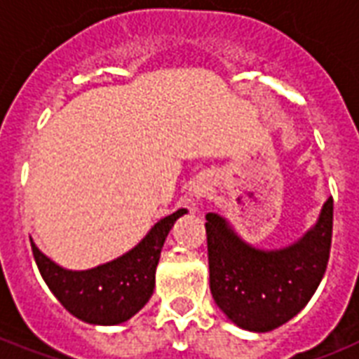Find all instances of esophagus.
Instances as JSON below:
<instances>
[{
  "mask_svg": "<svg viewBox=\"0 0 359 359\" xmlns=\"http://www.w3.org/2000/svg\"><path fill=\"white\" fill-rule=\"evenodd\" d=\"M203 194H205V190H199V191H197V197H201Z\"/></svg>",
  "mask_w": 359,
  "mask_h": 359,
  "instance_id": "obj_1",
  "label": "esophagus"
}]
</instances>
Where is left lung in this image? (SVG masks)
Wrapping results in <instances>:
<instances>
[{"label": "left lung", "mask_w": 359, "mask_h": 359, "mask_svg": "<svg viewBox=\"0 0 359 359\" xmlns=\"http://www.w3.org/2000/svg\"><path fill=\"white\" fill-rule=\"evenodd\" d=\"M205 227L216 306L238 328L264 334L296 317L323 281L332 245L334 199H326L311 229L279 250L248 244L216 212L207 214Z\"/></svg>", "instance_id": "1"}]
</instances>
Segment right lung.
I'll use <instances>...</instances> for the list:
<instances>
[{
    "instance_id": "1",
    "label": "right lung",
    "mask_w": 359,
    "mask_h": 359,
    "mask_svg": "<svg viewBox=\"0 0 359 359\" xmlns=\"http://www.w3.org/2000/svg\"><path fill=\"white\" fill-rule=\"evenodd\" d=\"M186 212V208H179L169 214L152 225L140 244L124 255L89 270L59 266L33 240L31 250L48 289L70 315L83 323L115 326L130 320L152 296L163 242L175 222Z\"/></svg>"
}]
</instances>
